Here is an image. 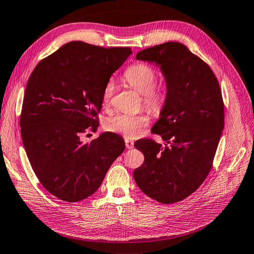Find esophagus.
I'll return each mask as SVG.
<instances>
[{"label": "esophagus", "mask_w": 254, "mask_h": 254, "mask_svg": "<svg viewBox=\"0 0 254 254\" xmlns=\"http://www.w3.org/2000/svg\"><path fill=\"white\" fill-rule=\"evenodd\" d=\"M126 147L127 149H132L133 147H134V143L132 140H129V139H127V138H126Z\"/></svg>", "instance_id": "esophagus-1"}]
</instances>
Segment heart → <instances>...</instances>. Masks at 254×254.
Here are the masks:
<instances>
[{
	"mask_svg": "<svg viewBox=\"0 0 254 254\" xmlns=\"http://www.w3.org/2000/svg\"><path fill=\"white\" fill-rule=\"evenodd\" d=\"M125 78L131 87L143 95V102L147 108L155 114L161 113L167 103V87L166 85H155L156 71L154 68L143 63L135 64L127 70ZM114 90V81H109L103 92L104 104H109ZM148 122L149 118L144 113L137 115L118 114L106 120L105 127L127 137H135L140 128L148 125Z\"/></svg>",
	"mask_w": 254,
	"mask_h": 254,
	"instance_id": "heart-1",
	"label": "heart"
}]
</instances>
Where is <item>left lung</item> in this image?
I'll return each mask as SVG.
<instances>
[{"mask_svg": "<svg viewBox=\"0 0 254 254\" xmlns=\"http://www.w3.org/2000/svg\"><path fill=\"white\" fill-rule=\"evenodd\" d=\"M136 60L160 67L168 95L151 128L166 145L149 138L134 144L145 157L134 180L148 197L174 203L196 191L212 168L224 128L221 87L208 64L179 42L145 49Z\"/></svg>", "mask_w": 254, "mask_h": 254, "instance_id": "left-lung-1", "label": "left lung"}]
</instances>
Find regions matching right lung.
I'll use <instances>...</instances> for the list:
<instances>
[{"mask_svg":"<svg viewBox=\"0 0 254 254\" xmlns=\"http://www.w3.org/2000/svg\"><path fill=\"white\" fill-rule=\"evenodd\" d=\"M132 54L129 47L72 41L41 61L23 96L20 127L35 175L53 196L76 202L95 192L126 148L123 137L105 132L91 143L82 134L98 127L103 92Z\"/></svg>","mask_w":254,"mask_h":254,"instance_id":"right-lung-1","label":"right lung"}]
</instances>
